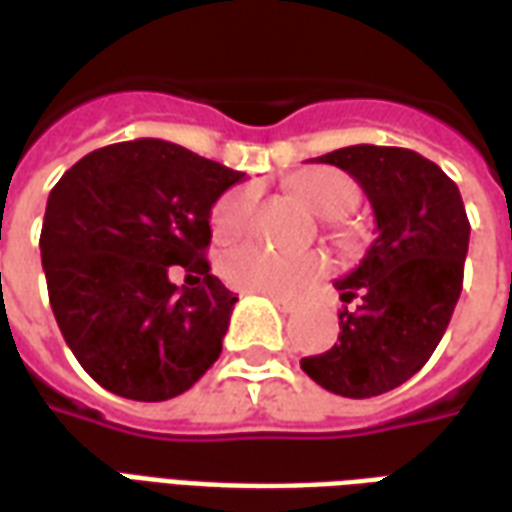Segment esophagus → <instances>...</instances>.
Here are the masks:
<instances>
[{
  "label": "esophagus",
  "instance_id": "esophagus-1",
  "mask_svg": "<svg viewBox=\"0 0 512 512\" xmlns=\"http://www.w3.org/2000/svg\"><path fill=\"white\" fill-rule=\"evenodd\" d=\"M268 299H271V304H274V307H277V310H282V312L296 310V301H293V299H285V296H268Z\"/></svg>",
  "mask_w": 512,
  "mask_h": 512
}]
</instances>
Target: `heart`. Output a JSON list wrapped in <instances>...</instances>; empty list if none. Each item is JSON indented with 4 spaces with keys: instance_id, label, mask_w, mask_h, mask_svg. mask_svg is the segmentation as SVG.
<instances>
[{
    "instance_id": "heart-1",
    "label": "heart",
    "mask_w": 512,
    "mask_h": 512,
    "mask_svg": "<svg viewBox=\"0 0 512 512\" xmlns=\"http://www.w3.org/2000/svg\"><path fill=\"white\" fill-rule=\"evenodd\" d=\"M299 197L312 211L321 213L326 219H340L351 213L359 202L356 183L337 169H315L299 180ZM255 205V189L252 186H235L224 191L219 200L213 202L211 230L216 238H235L246 230L249 216ZM222 277L227 285L241 293H260V296H290L312 279L323 274L321 255H282L263 244H241L224 252Z\"/></svg>"
}]
</instances>
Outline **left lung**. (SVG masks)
I'll use <instances>...</instances> for the list:
<instances>
[{
    "label": "left lung",
    "mask_w": 512,
    "mask_h": 512,
    "mask_svg": "<svg viewBox=\"0 0 512 512\" xmlns=\"http://www.w3.org/2000/svg\"><path fill=\"white\" fill-rule=\"evenodd\" d=\"M362 186L376 216V241L337 279L340 337L301 370L343 397H376L425 365L447 332L463 288L469 219L461 191L439 164L406 147L351 145L318 156Z\"/></svg>",
    "instance_id": "left-lung-1"
}]
</instances>
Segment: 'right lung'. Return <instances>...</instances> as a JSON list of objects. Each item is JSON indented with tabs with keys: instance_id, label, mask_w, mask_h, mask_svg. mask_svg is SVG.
<instances>
[{
	"instance_id": "obj_1",
	"label": "right lung",
	"mask_w": 512,
	"mask_h": 512,
	"mask_svg": "<svg viewBox=\"0 0 512 512\" xmlns=\"http://www.w3.org/2000/svg\"><path fill=\"white\" fill-rule=\"evenodd\" d=\"M241 178L164 139H131L87 153L51 189L40 230L51 310L104 389L158 403L219 359L238 299L202 255L213 202ZM172 265L194 289L168 282Z\"/></svg>"
}]
</instances>
